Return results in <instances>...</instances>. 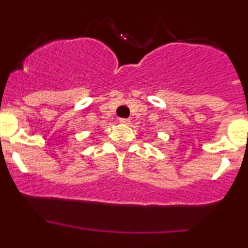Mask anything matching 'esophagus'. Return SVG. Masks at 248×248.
I'll return each instance as SVG.
<instances>
[{
  "mask_svg": "<svg viewBox=\"0 0 248 248\" xmlns=\"http://www.w3.org/2000/svg\"><path fill=\"white\" fill-rule=\"evenodd\" d=\"M120 122H121V124H129V120L128 119H120Z\"/></svg>",
  "mask_w": 248,
  "mask_h": 248,
  "instance_id": "obj_1",
  "label": "esophagus"
}]
</instances>
